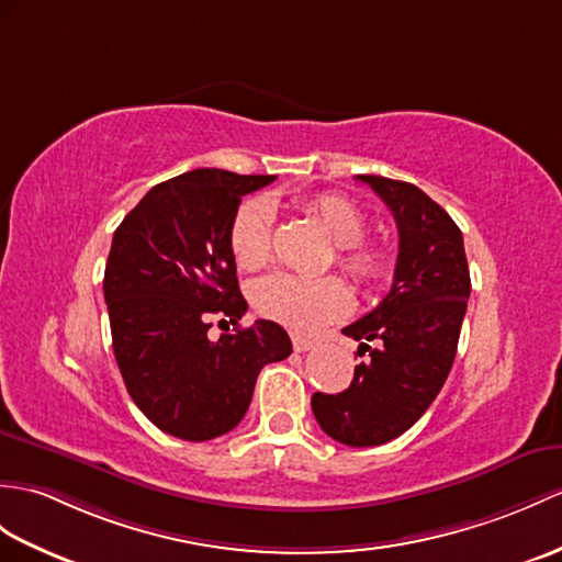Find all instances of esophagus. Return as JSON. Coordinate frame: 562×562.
<instances>
[{
  "instance_id": "esophagus-1",
  "label": "esophagus",
  "mask_w": 562,
  "mask_h": 562,
  "mask_svg": "<svg viewBox=\"0 0 562 562\" xmlns=\"http://www.w3.org/2000/svg\"><path fill=\"white\" fill-rule=\"evenodd\" d=\"M292 347H294V351H308L313 347V340H308V337L299 335V333H292Z\"/></svg>"
}]
</instances>
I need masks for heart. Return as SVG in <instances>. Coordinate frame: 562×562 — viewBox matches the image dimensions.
<instances>
[{
  "instance_id": "heart-1",
  "label": "heart",
  "mask_w": 562,
  "mask_h": 562,
  "mask_svg": "<svg viewBox=\"0 0 562 562\" xmlns=\"http://www.w3.org/2000/svg\"><path fill=\"white\" fill-rule=\"evenodd\" d=\"M306 211L321 222L337 244V266L357 284L373 286L387 278L390 254L381 244L363 237L369 232V217L342 193L318 191L302 199ZM272 213L263 201H246L229 222V254L239 270L254 272L266 266L270 254ZM256 308L266 318L286 325L299 333L321 328L349 308L347 286L337 278H299L290 272H276L254 286Z\"/></svg>"
}]
</instances>
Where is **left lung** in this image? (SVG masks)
<instances>
[{
    "instance_id": "obj_1",
    "label": "left lung",
    "mask_w": 562,
    "mask_h": 562,
    "mask_svg": "<svg viewBox=\"0 0 562 562\" xmlns=\"http://www.w3.org/2000/svg\"><path fill=\"white\" fill-rule=\"evenodd\" d=\"M357 179L381 195L397 222L395 280L381 304L342 330L369 359L342 393L313 395L311 409L333 440L369 448L402 436L440 393L458 351L472 280L462 232L434 199L409 181Z\"/></svg>"
}]
</instances>
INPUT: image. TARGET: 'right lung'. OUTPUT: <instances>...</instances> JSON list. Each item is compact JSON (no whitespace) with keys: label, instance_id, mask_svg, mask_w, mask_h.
Instances as JSON below:
<instances>
[{"label":"right lung","instance_id":"1","mask_svg":"<svg viewBox=\"0 0 562 562\" xmlns=\"http://www.w3.org/2000/svg\"><path fill=\"white\" fill-rule=\"evenodd\" d=\"M270 181L193 169L153 187L114 232L102 290L116 367L136 407L175 438L227 434L249 409L260 369L292 355L272 321L207 337L215 316L237 325L249 308L227 234L241 195Z\"/></svg>","mask_w":562,"mask_h":562}]
</instances>
